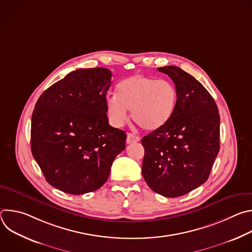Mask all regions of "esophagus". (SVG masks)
Instances as JSON below:
<instances>
[{
	"mask_svg": "<svg viewBox=\"0 0 252 252\" xmlns=\"http://www.w3.org/2000/svg\"><path fill=\"white\" fill-rule=\"evenodd\" d=\"M139 136H137L136 134L134 133H130L128 132L127 133V137H126V143H133V142H137L139 141Z\"/></svg>",
	"mask_w": 252,
	"mask_h": 252,
	"instance_id": "esophagus-1",
	"label": "esophagus"
}]
</instances>
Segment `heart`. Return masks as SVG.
<instances>
[{
	"instance_id": "1",
	"label": "heart",
	"mask_w": 252,
	"mask_h": 252,
	"mask_svg": "<svg viewBox=\"0 0 252 252\" xmlns=\"http://www.w3.org/2000/svg\"><path fill=\"white\" fill-rule=\"evenodd\" d=\"M177 99L174 84L168 80L134 75L117 87V96L105 100L106 113L113 126H122L131 111L133 122L146 130L163 126L171 118Z\"/></svg>"
}]
</instances>
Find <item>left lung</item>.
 I'll use <instances>...</instances> for the list:
<instances>
[{"instance_id": "8db88e82", "label": "left lung", "mask_w": 252, "mask_h": 252, "mask_svg": "<svg viewBox=\"0 0 252 252\" xmlns=\"http://www.w3.org/2000/svg\"><path fill=\"white\" fill-rule=\"evenodd\" d=\"M174 83L177 99L168 122L143 136L141 172L165 197L182 196L204 184L220 152V114L207 90L181 67L158 68Z\"/></svg>"}]
</instances>
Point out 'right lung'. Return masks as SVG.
<instances>
[{"label":"right lung","mask_w":252,"mask_h":252,"mask_svg":"<svg viewBox=\"0 0 252 252\" xmlns=\"http://www.w3.org/2000/svg\"><path fill=\"white\" fill-rule=\"evenodd\" d=\"M112 71L79 68L47 89L34 105L31 150L46 181L69 194L98 189L126 134L110 126L105 95Z\"/></svg>","instance_id":"add662e5"}]
</instances>
